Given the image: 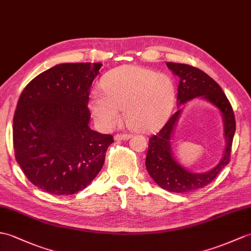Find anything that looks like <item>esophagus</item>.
<instances>
[{"label":"esophagus","instance_id":"obj_1","mask_svg":"<svg viewBox=\"0 0 251 251\" xmlns=\"http://www.w3.org/2000/svg\"><path fill=\"white\" fill-rule=\"evenodd\" d=\"M130 137H131L130 133H118V135H115L114 139L115 140H127Z\"/></svg>","mask_w":251,"mask_h":251}]
</instances>
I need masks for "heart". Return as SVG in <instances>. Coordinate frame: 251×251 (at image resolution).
I'll return each mask as SVG.
<instances>
[{"label":"heart","instance_id":"b5f03b06","mask_svg":"<svg viewBox=\"0 0 251 251\" xmlns=\"http://www.w3.org/2000/svg\"><path fill=\"white\" fill-rule=\"evenodd\" d=\"M101 90L91 94L90 109L96 123L111 129L120 123L121 109L133 129H155L170 113L176 89L168 75L149 68L123 65L109 72L101 80Z\"/></svg>","mask_w":251,"mask_h":251}]
</instances>
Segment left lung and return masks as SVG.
<instances>
[{
  "label": "left lung",
  "instance_id": "left-lung-1",
  "mask_svg": "<svg viewBox=\"0 0 251 251\" xmlns=\"http://www.w3.org/2000/svg\"><path fill=\"white\" fill-rule=\"evenodd\" d=\"M168 68L179 78L177 100L179 104L187 102L195 97L203 96L217 107L224 118L226 150L219 164L205 173H191L179 166L171 152V135L180 110L168 120L161 129L149 139V149L145 167L155 183L168 191L187 192L204 187L218 176L229 164L233 137L235 132V118L229 99L216 81L201 69L187 64L167 63Z\"/></svg>",
  "mask_w": 251,
  "mask_h": 251
}]
</instances>
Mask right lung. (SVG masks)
Here are the masks:
<instances>
[{
  "label": "right lung",
  "mask_w": 251,
  "mask_h": 251,
  "mask_svg": "<svg viewBox=\"0 0 251 251\" xmlns=\"http://www.w3.org/2000/svg\"><path fill=\"white\" fill-rule=\"evenodd\" d=\"M101 63L60 64L22 91L14 114L15 157L39 189L68 196L100 171L113 136L89 127L90 89Z\"/></svg>",
  "instance_id": "right-lung-1"
}]
</instances>
